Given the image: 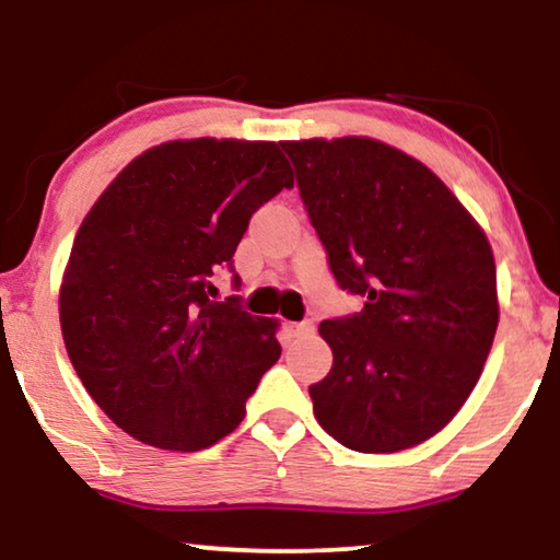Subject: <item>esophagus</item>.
<instances>
[{
  "mask_svg": "<svg viewBox=\"0 0 560 560\" xmlns=\"http://www.w3.org/2000/svg\"><path fill=\"white\" fill-rule=\"evenodd\" d=\"M313 326L311 320H301V324H285V334L290 339H303V336H311L313 334Z\"/></svg>",
  "mask_w": 560,
  "mask_h": 560,
  "instance_id": "esophagus-1",
  "label": "esophagus"
}]
</instances>
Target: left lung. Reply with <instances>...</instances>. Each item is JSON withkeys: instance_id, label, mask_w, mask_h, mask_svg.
I'll return each instance as SVG.
<instances>
[{"instance_id": "left-lung-1", "label": "left lung", "mask_w": 560, "mask_h": 560, "mask_svg": "<svg viewBox=\"0 0 560 560\" xmlns=\"http://www.w3.org/2000/svg\"><path fill=\"white\" fill-rule=\"evenodd\" d=\"M280 144L336 282L364 301L318 326L334 364L308 387L316 420L362 454L418 446L456 416L492 349V247L423 163L385 142Z\"/></svg>"}]
</instances>
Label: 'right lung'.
<instances>
[{
    "mask_svg": "<svg viewBox=\"0 0 560 560\" xmlns=\"http://www.w3.org/2000/svg\"><path fill=\"white\" fill-rule=\"evenodd\" d=\"M293 188L280 144L178 140L121 171L83 219L60 288L73 370L98 408L137 441L209 448L242 423L280 359L275 320L217 301L219 270L252 213Z\"/></svg>",
    "mask_w": 560,
    "mask_h": 560,
    "instance_id": "obj_1",
    "label": "right lung"
}]
</instances>
